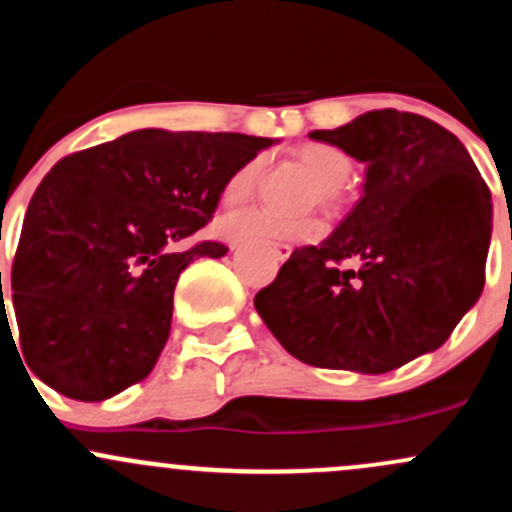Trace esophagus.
I'll return each instance as SVG.
<instances>
[{
  "label": "esophagus",
  "mask_w": 512,
  "mask_h": 512,
  "mask_svg": "<svg viewBox=\"0 0 512 512\" xmlns=\"http://www.w3.org/2000/svg\"><path fill=\"white\" fill-rule=\"evenodd\" d=\"M271 254L276 256V261H285V258L293 254V249L288 244H271Z\"/></svg>",
  "instance_id": "34e87169"
}]
</instances>
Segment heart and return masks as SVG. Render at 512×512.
I'll list each match as a JSON object with an SVG mask.
<instances>
[{
    "label": "heart",
    "instance_id": "b5f03b06",
    "mask_svg": "<svg viewBox=\"0 0 512 512\" xmlns=\"http://www.w3.org/2000/svg\"><path fill=\"white\" fill-rule=\"evenodd\" d=\"M298 161L315 175L317 200L324 207H334L339 202V190L351 175V158L342 148L332 144H305L298 148ZM263 173V158L256 156L246 161L232 178L224 183L222 200L224 205H241L251 200L258 178ZM219 234L232 241H263L288 236V239H315L322 232V224L317 219H300V222H283L258 210H241L222 214L217 222Z\"/></svg>",
    "mask_w": 512,
    "mask_h": 512
}]
</instances>
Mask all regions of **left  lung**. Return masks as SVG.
I'll use <instances>...</instances> for the list:
<instances>
[{
	"label": "left lung",
	"mask_w": 512,
	"mask_h": 512,
	"mask_svg": "<svg viewBox=\"0 0 512 512\" xmlns=\"http://www.w3.org/2000/svg\"><path fill=\"white\" fill-rule=\"evenodd\" d=\"M310 139L366 163L364 195L322 244L290 254L256 312L310 366L376 376L439 349L486 280L493 205L469 151L398 109Z\"/></svg>",
	"instance_id": "left-lung-1"
}]
</instances>
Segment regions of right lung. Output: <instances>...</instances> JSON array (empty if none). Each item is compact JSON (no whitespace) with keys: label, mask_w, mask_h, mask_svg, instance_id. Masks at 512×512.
Returning a JSON list of instances; mask_svg holds the SVG:
<instances>
[{"label":"right lung","mask_w":512,"mask_h":512,"mask_svg":"<svg viewBox=\"0 0 512 512\" xmlns=\"http://www.w3.org/2000/svg\"><path fill=\"white\" fill-rule=\"evenodd\" d=\"M273 144L139 129L58 161L31 197L12 268L31 371L85 403L146 378L168 342L180 273L227 254L217 241L175 246L210 222L236 170Z\"/></svg>","instance_id":"1"}]
</instances>
